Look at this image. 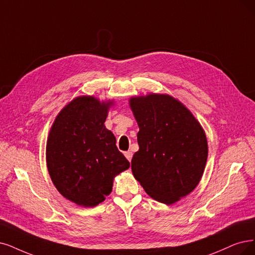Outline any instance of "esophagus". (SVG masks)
<instances>
[{"mask_svg":"<svg viewBox=\"0 0 255 255\" xmlns=\"http://www.w3.org/2000/svg\"><path fill=\"white\" fill-rule=\"evenodd\" d=\"M124 154H125V156H126V158L128 159V161H129V162H131V158H132L133 153L131 152V151H126V152H124Z\"/></svg>","mask_w":255,"mask_h":255,"instance_id":"1","label":"esophagus"}]
</instances>
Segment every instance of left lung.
Instances as JSON below:
<instances>
[{
    "label": "left lung",
    "mask_w": 255,
    "mask_h": 255,
    "mask_svg": "<svg viewBox=\"0 0 255 255\" xmlns=\"http://www.w3.org/2000/svg\"><path fill=\"white\" fill-rule=\"evenodd\" d=\"M129 106L139 128L133 176L153 200L172 205L203 176L208 157L205 130L182 102L166 93L131 97Z\"/></svg>",
    "instance_id": "obj_1"
}]
</instances>
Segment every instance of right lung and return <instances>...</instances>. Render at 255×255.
<instances>
[{"instance_id":"1","label":"right lung","mask_w":255,"mask_h":255,"mask_svg":"<svg viewBox=\"0 0 255 255\" xmlns=\"http://www.w3.org/2000/svg\"><path fill=\"white\" fill-rule=\"evenodd\" d=\"M115 101L80 96L56 116L46 144L51 181L68 201L94 207L112 191L113 180L130 163L119 151L116 136L105 126Z\"/></svg>"}]
</instances>
